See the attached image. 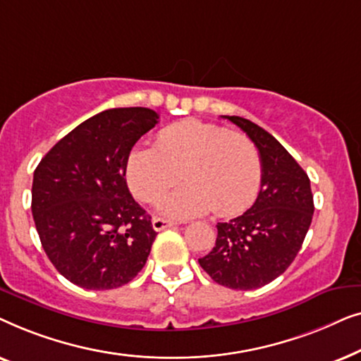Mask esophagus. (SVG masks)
<instances>
[{"mask_svg": "<svg viewBox=\"0 0 361 361\" xmlns=\"http://www.w3.org/2000/svg\"><path fill=\"white\" fill-rule=\"evenodd\" d=\"M176 224L171 220H164V219H159V216H156V219H152V228L156 231H162L166 228H169V226H174Z\"/></svg>", "mask_w": 361, "mask_h": 361, "instance_id": "1", "label": "esophagus"}]
</instances>
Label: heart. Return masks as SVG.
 I'll return each instance as SVG.
<instances>
[{
  "label": "heart",
  "instance_id": "b5f03b06",
  "mask_svg": "<svg viewBox=\"0 0 361 361\" xmlns=\"http://www.w3.org/2000/svg\"><path fill=\"white\" fill-rule=\"evenodd\" d=\"M179 174L185 184L162 202V214L189 219L214 209L228 216L255 199L263 167L248 136L199 120L172 123L159 131L156 147L137 146L128 156V185L147 204L159 202Z\"/></svg>",
  "mask_w": 361,
  "mask_h": 361
}]
</instances>
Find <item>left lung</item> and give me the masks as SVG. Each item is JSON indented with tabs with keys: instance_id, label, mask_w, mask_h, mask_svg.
Masks as SVG:
<instances>
[{
	"instance_id": "obj_1",
	"label": "left lung",
	"mask_w": 361,
	"mask_h": 361,
	"mask_svg": "<svg viewBox=\"0 0 361 361\" xmlns=\"http://www.w3.org/2000/svg\"><path fill=\"white\" fill-rule=\"evenodd\" d=\"M245 131L261 157V189L251 209L216 225L214 250L199 263L215 283L250 290L269 284L298 256L312 221L310 180L298 161L263 128L225 116Z\"/></svg>"
}]
</instances>
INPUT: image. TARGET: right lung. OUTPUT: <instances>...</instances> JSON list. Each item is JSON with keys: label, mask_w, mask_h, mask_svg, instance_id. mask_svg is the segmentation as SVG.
<instances>
[{"label": "right lung", "mask_w": 361, "mask_h": 361, "mask_svg": "<svg viewBox=\"0 0 361 361\" xmlns=\"http://www.w3.org/2000/svg\"><path fill=\"white\" fill-rule=\"evenodd\" d=\"M149 108H111L63 136L34 171L32 216L56 269L83 289H115L146 264L156 231L126 184L128 156L157 125Z\"/></svg>", "instance_id": "right-lung-1"}]
</instances>
